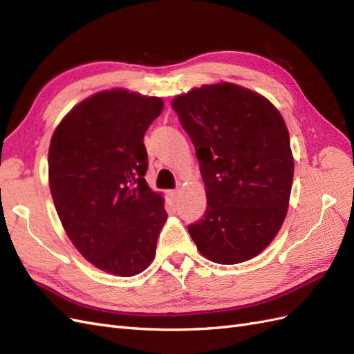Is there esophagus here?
Listing matches in <instances>:
<instances>
[{"label": "esophagus", "mask_w": 354, "mask_h": 354, "mask_svg": "<svg viewBox=\"0 0 354 354\" xmlns=\"http://www.w3.org/2000/svg\"><path fill=\"white\" fill-rule=\"evenodd\" d=\"M178 194H180L178 190H169V198L173 199V201H177L178 199Z\"/></svg>", "instance_id": "1"}]
</instances>
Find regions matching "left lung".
Instances as JSON below:
<instances>
[{
    "label": "left lung",
    "mask_w": 354,
    "mask_h": 354,
    "mask_svg": "<svg viewBox=\"0 0 354 354\" xmlns=\"http://www.w3.org/2000/svg\"><path fill=\"white\" fill-rule=\"evenodd\" d=\"M171 106L195 146L207 211L189 224L199 252L218 264L259 255L285 220L294 158L282 115L263 95L220 82Z\"/></svg>",
    "instance_id": "1"
}]
</instances>
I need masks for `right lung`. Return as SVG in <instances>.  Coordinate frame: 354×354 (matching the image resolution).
Here are the masks:
<instances>
[{
	"instance_id": "add662e5",
	"label": "right lung",
	"mask_w": 354,
	"mask_h": 354,
	"mask_svg": "<svg viewBox=\"0 0 354 354\" xmlns=\"http://www.w3.org/2000/svg\"><path fill=\"white\" fill-rule=\"evenodd\" d=\"M159 97L122 88L85 99L62 120L48 149L53 202L69 239L97 269L134 276L152 263L167 221L147 186V131Z\"/></svg>"
}]
</instances>
